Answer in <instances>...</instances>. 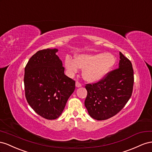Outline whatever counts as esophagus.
I'll list each match as a JSON object with an SVG mask.
<instances>
[{"mask_svg":"<svg viewBox=\"0 0 152 152\" xmlns=\"http://www.w3.org/2000/svg\"><path fill=\"white\" fill-rule=\"evenodd\" d=\"M76 87H81V84L80 83L79 81H76Z\"/></svg>","mask_w":152,"mask_h":152,"instance_id":"1","label":"esophagus"}]
</instances>
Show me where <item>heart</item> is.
<instances>
[{
    "mask_svg": "<svg viewBox=\"0 0 152 152\" xmlns=\"http://www.w3.org/2000/svg\"><path fill=\"white\" fill-rule=\"evenodd\" d=\"M115 62V57L111 53L81 54L76 55L75 60L69 56L65 59V66L69 73H76L79 68L83 69L82 76L90 83L102 80Z\"/></svg>",
    "mask_w": 152,
    "mask_h": 152,
    "instance_id": "obj_1",
    "label": "heart"
}]
</instances>
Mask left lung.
I'll return each instance as SVG.
<instances>
[{
    "instance_id": "left-lung-1",
    "label": "left lung",
    "mask_w": 152,
    "mask_h": 152,
    "mask_svg": "<svg viewBox=\"0 0 152 152\" xmlns=\"http://www.w3.org/2000/svg\"><path fill=\"white\" fill-rule=\"evenodd\" d=\"M118 69L108 72L97 83L86 84L85 106L88 114L97 120H104L120 112L131 98L134 71L131 61L120 52Z\"/></svg>"
}]
</instances>
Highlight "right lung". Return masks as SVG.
Returning a JSON list of instances; mask_svg holds the SVG:
<instances>
[{"mask_svg": "<svg viewBox=\"0 0 152 152\" xmlns=\"http://www.w3.org/2000/svg\"><path fill=\"white\" fill-rule=\"evenodd\" d=\"M57 51H38L25 68L26 99L36 113L48 120L58 118L75 89V81L64 74Z\"/></svg>", "mask_w": 152, "mask_h": 152, "instance_id": "add662e5", "label": "right lung"}]
</instances>
